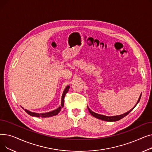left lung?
<instances>
[{"label":"left lung","instance_id":"8db88e82","mask_svg":"<svg viewBox=\"0 0 152 152\" xmlns=\"http://www.w3.org/2000/svg\"><path fill=\"white\" fill-rule=\"evenodd\" d=\"M141 95H142V94H140V97H139V100H138V101H137V103H136V105H135V107L136 106L137 103L139 102L140 99V97H141ZM134 107L133 108H132L131 110H129V111H127V112H126V113H124V114H123V115H118V116H105V115H99V114H97V113H95L93 112L92 111H91V110L89 109V108L88 107H87V108H88V110H89V113H90L93 116H94L95 118H98V119H102V120L106 121H116L119 120V119H122L123 118H124V117L126 116V115H128V114L131 112V111L134 108Z\"/></svg>","mask_w":152,"mask_h":152}]
</instances>
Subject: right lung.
<instances>
[{"label": "right lung", "instance_id": "1", "mask_svg": "<svg viewBox=\"0 0 152 152\" xmlns=\"http://www.w3.org/2000/svg\"><path fill=\"white\" fill-rule=\"evenodd\" d=\"M69 86H67L65 91H64L63 93V95H62V98H61V106L58 108L57 110H55L53 111H50V112H48V113H33V112H31V111H29L26 109H24L23 108V109L25 110V111H26V112L32 116H36V117H42V118H46V117H51L52 116H55V115H58V113L60 112L61 109L64 106V102H65V101H64V99H65V95L66 94V93L68 92V90H69Z\"/></svg>", "mask_w": 152, "mask_h": 152}]
</instances>
